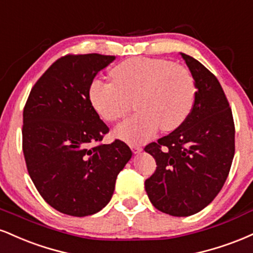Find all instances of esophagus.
Segmentation results:
<instances>
[{"instance_id": "obj_1", "label": "esophagus", "mask_w": 253, "mask_h": 253, "mask_svg": "<svg viewBox=\"0 0 253 253\" xmlns=\"http://www.w3.org/2000/svg\"><path fill=\"white\" fill-rule=\"evenodd\" d=\"M130 148H131L133 154H138V153H141L142 150H143V148H142L141 145H138V144H130Z\"/></svg>"}]
</instances>
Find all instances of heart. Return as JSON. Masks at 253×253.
Instances as JSON below:
<instances>
[{"label":"heart","instance_id":"b5f03b06","mask_svg":"<svg viewBox=\"0 0 253 253\" xmlns=\"http://www.w3.org/2000/svg\"><path fill=\"white\" fill-rule=\"evenodd\" d=\"M114 83L94 79L88 98L97 114L115 122L126 114L135 100L137 114L117 126L115 135L129 143H142L161 127L171 131L191 114L197 87L185 67L163 59L133 58L111 70Z\"/></svg>","mask_w":253,"mask_h":253}]
</instances>
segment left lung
Returning a JSON list of instances; mask_svg holds the SVG:
<instances>
[{
  "instance_id": "obj_1",
  "label": "left lung",
  "mask_w": 253,
  "mask_h": 253,
  "mask_svg": "<svg viewBox=\"0 0 253 253\" xmlns=\"http://www.w3.org/2000/svg\"><path fill=\"white\" fill-rule=\"evenodd\" d=\"M197 87L181 126L148 144L156 170L144 187L154 207L174 216L200 212L224 186L234 156V123L220 83L197 59L180 53Z\"/></svg>"
}]
</instances>
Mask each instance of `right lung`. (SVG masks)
<instances>
[{
    "label": "right lung",
    "instance_id": "right-lung-1",
    "mask_svg": "<svg viewBox=\"0 0 253 253\" xmlns=\"http://www.w3.org/2000/svg\"><path fill=\"white\" fill-rule=\"evenodd\" d=\"M115 58L92 53L58 59L32 88L23 110L29 176L44 201L64 214L102 211L111 200L118 173L131 159L120 139L90 148L109 127L92 106L88 88Z\"/></svg>",
    "mask_w": 253,
    "mask_h": 253
}]
</instances>
